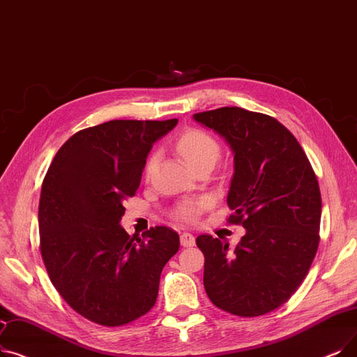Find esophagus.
<instances>
[{
  "instance_id": "obj_1",
  "label": "esophagus",
  "mask_w": 357,
  "mask_h": 357,
  "mask_svg": "<svg viewBox=\"0 0 357 357\" xmlns=\"http://www.w3.org/2000/svg\"><path fill=\"white\" fill-rule=\"evenodd\" d=\"M179 238H181V245L185 246V248H190V246H194V245H195V238H194V235L188 234V231H182Z\"/></svg>"
}]
</instances>
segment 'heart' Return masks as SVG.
I'll list each match as a JSON object with an SVG mask.
<instances>
[{
	"label": "heart",
	"instance_id": "b5f03b06",
	"mask_svg": "<svg viewBox=\"0 0 357 357\" xmlns=\"http://www.w3.org/2000/svg\"><path fill=\"white\" fill-rule=\"evenodd\" d=\"M176 151L194 170L199 166H213L220 156V144L215 138L204 130L191 128L182 132L175 143ZM159 160V153L153 151L144 163V176H153ZM208 207V199L204 197L183 199L174 208V215L178 220L192 225L199 220L201 214Z\"/></svg>",
	"mask_w": 357,
	"mask_h": 357
}]
</instances>
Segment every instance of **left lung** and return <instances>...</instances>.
<instances>
[{
  "mask_svg": "<svg viewBox=\"0 0 357 357\" xmlns=\"http://www.w3.org/2000/svg\"><path fill=\"white\" fill-rule=\"evenodd\" d=\"M194 118L225 137L235 153L227 223L246 229L234 252L210 235L195 239L206 258V293L229 314H268L299 289L318 251L315 172L294 135L270 115L225 106Z\"/></svg>",
  "mask_w": 357,
  "mask_h": 357,
  "instance_id": "obj_1",
  "label": "left lung"
}]
</instances>
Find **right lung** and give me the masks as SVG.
<instances>
[{
	"label": "right lung",
	"mask_w": 357,
	"mask_h": 357,
	"mask_svg": "<svg viewBox=\"0 0 357 357\" xmlns=\"http://www.w3.org/2000/svg\"><path fill=\"white\" fill-rule=\"evenodd\" d=\"M178 119H115L71 135L42 182L40 255L54 287L75 312L105 327L146 315L179 235L154 226L130 236L123 201L140 187L153 143Z\"/></svg>",
	"instance_id": "add662e5"
}]
</instances>
